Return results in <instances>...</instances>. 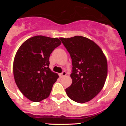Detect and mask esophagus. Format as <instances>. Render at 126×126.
Segmentation results:
<instances>
[{
  "instance_id": "1",
  "label": "esophagus",
  "mask_w": 126,
  "mask_h": 126,
  "mask_svg": "<svg viewBox=\"0 0 126 126\" xmlns=\"http://www.w3.org/2000/svg\"><path fill=\"white\" fill-rule=\"evenodd\" d=\"M66 75V72H63L62 73L59 74V76H60V78H63V76H65Z\"/></svg>"
}]
</instances>
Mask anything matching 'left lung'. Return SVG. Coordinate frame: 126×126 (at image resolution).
<instances>
[{
    "instance_id": "obj_1",
    "label": "left lung",
    "mask_w": 126,
    "mask_h": 126,
    "mask_svg": "<svg viewBox=\"0 0 126 126\" xmlns=\"http://www.w3.org/2000/svg\"><path fill=\"white\" fill-rule=\"evenodd\" d=\"M70 53L72 83L66 89L67 96L78 103H85L97 95L104 86L108 72L107 60L94 41L82 37L60 38Z\"/></svg>"
}]
</instances>
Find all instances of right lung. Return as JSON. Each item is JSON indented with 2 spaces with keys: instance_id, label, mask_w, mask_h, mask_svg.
I'll list each match as a JSON object with an SVG mask.
<instances>
[{
  "instance_id": "add662e5",
  "label": "right lung",
  "mask_w": 126,
  "mask_h": 126,
  "mask_svg": "<svg viewBox=\"0 0 126 126\" xmlns=\"http://www.w3.org/2000/svg\"><path fill=\"white\" fill-rule=\"evenodd\" d=\"M61 43L59 38L37 35L18 48L13 64L14 79L22 94L30 101L40 102L50 95L59 75L49 68V57Z\"/></svg>"
}]
</instances>
